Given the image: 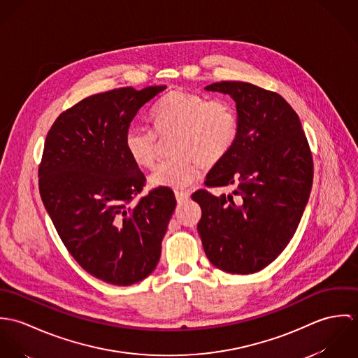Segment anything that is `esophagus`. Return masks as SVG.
Listing matches in <instances>:
<instances>
[{
    "label": "esophagus",
    "instance_id": "1",
    "mask_svg": "<svg viewBox=\"0 0 358 358\" xmlns=\"http://www.w3.org/2000/svg\"><path fill=\"white\" fill-rule=\"evenodd\" d=\"M175 197L178 203H185L190 199V193L189 192H182V190H176L175 192Z\"/></svg>",
    "mask_w": 358,
    "mask_h": 358
}]
</instances>
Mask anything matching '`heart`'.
<instances>
[{
  "label": "heart",
  "mask_w": 358,
  "mask_h": 358,
  "mask_svg": "<svg viewBox=\"0 0 358 358\" xmlns=\"http://www.w3.org/2000/svg\"><path fill=\"white\" fill-rule=\"evenodd\" d=\"M154 129L131 127L125 134V149L141 168L153 169L162 141H169V153L152 175L153 186L180 189L201 175L233 150L240 120L233 104L223 99L208 101L204 96L173 90L152 111Z\"/></svg>",
  "instance_id": "b5f03b06"
}]
</instances>
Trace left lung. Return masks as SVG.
Here are the masks:
<instances>
[{
    "label": "left lung",
    "instance_id": "left-lung-1",
    "mask_svg": "<svg viewBox=\"0 0 358 358\" xmlns=\"http://www.w3.org/2000/svg\"><path fill=\"white\" fill-rule=\"evenodd\" d=\"M205 90L234 99L240 134L204 182L209 189L236 185L234 192L192 194L203 212L197 230L213 266L251 274L280 255L298 229L313 186L311 150L299 115L277 92L241 81Z\"/></svg>",
    "mask_w": 358,
    "mask_h": 358
}]
</instances>
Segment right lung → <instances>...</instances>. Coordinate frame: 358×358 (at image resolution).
I'll list each match as a JSON object with an SVG mask.
<instances>
[{"label":"right lung","instance_id":"right-lung-1","mask_svg":"<svg viewBox=\"0 0 358 358\" xmlns=\"http://www.w3.org/2000/svg\"><path fill=\"white\" fill-rule=\"evenodd\" d=\"M165 88L88 96L63 111L45 139L41 200L70 255L108 284L132 285L153 271L176 206L164 186L136 200L146 178L125 149L132 120Z\"/></svg>","mask_w":358,"mask_h":358}]
</instances>
